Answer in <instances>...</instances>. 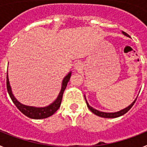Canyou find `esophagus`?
I'll list each match as a JSON object with an SVG mask.
<instances>
[{
	"label": "esophagus",
	"mask_w": 147,
	"mask_h": 147,
	"mask_svg": "<svg viewBox=\"0 0 147 147\" xmlns=\"http://www.w3.org/2000/svg\"><path fill=\"white\" fill-rule=\"evenodd\" d=\"M83 67V65L81 62H77L74 64V68L77 71H80Z\"/></svg>",
	"instance_id": "1"
}]
</instances>
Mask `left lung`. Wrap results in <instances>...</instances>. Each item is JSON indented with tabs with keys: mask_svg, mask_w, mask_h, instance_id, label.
<instances>
[{
	"mask_svg": "<svg viewBox=\"0 0 147 147\" xmlns=\"http://www.w3.org/2000/svg\"><path fill=\"white\" fill-rule=\"evenodd\" d=\"M122 34L125 35V36H127V37H129V35L127 34L126 32H122ZM85 101H86L87 106H88V107L89 108V110H90V111H91L93 113H94L95 115H98V116H100V117L107 118V119H114V118L119 117V116H121V115H123L124 114H125L126 113H127L129 110H130L131 107L133 106V105H134L135 102H136V99H137V98H136V99L134 100V102H132V103L130 105H129V106H128L127 107H126V108H124V109H123V110H120V111H118V112H115V113H105V112H102V111H99V110H96V109L93 108V107H92L91 106H90L89 104L88 103V102H87L85 96Z\"/></svg>",
	"mask_w": 147,
	"mask_h": 147,
	"instance_id": "left-lung-1",
	"label": "left lung"
}]
</instances>
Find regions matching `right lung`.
Listing matches in <instances>:
<instances>
[{
  "instance_id": "1",
  "label": "right lung",
  "mask_w": 147,
  "mask_h": 147,
  "mask_svg": "<svg viewBox=\"0 0 147 147\" xmlns=\"http://www.w3.org/2000/svg\"><path fill=\"white\" fill-rule=\"evenodd\" d=\"M71 76V71L69 72V74L63 79L62 83V88L59 92V95H58L57 99L54 101L53 103L51 104L50 105L47 106V107H32V106H27V105H24L19 102L18 100L16 99L14 95H13L12 91H11V88L10 86L9 81V77H8V73L7 76H6V88H7V91L9 94V96L11 99L12 100L13 103L15 104V106L18 107V109L20 110V112L23 113L25 115H26L27 117L30 118V119H42L48 118L51 115H52L59 108L61 105V102H62V95L64 93L66 87H67V82L70 80V78Z\"/></svg>"
}]
</instances>
